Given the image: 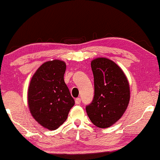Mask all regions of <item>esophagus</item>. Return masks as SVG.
Returning <instances> with one entry per match:
<instances>
[{
    "label": "esophagus",
    "mask_w": 160,
    "mask_h": 160,
    "mask_svg": "<svg viewBox=\"0 0 160 160\" xmlns=\"http://www.w3.org/2000/svg\"><path fill=\"white\" fill-rule=\"evenodd\" d=\"M80 102H81V99L80 98H77L75 99V103H76V104H80Z\"/></svg>",
    "instance_id": "34e87169"
}]
</instances>
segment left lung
Listing matches in <instances>:
<instances>
[{
  "instance_id": "obj_1",
  "label": "left lung",
  "mask_w": 160,
  "mask_h": 160,
  "mask_svg": "<svg viewBox=\"0 0 160 160\" xmlns=\"http://www.w3.org/2000/svg\"><path fill=\"white\" fill-rule=\"evenodd\" d=\"M95 95L86 106L88 117L95 126L108 128L121 118L130 100L129 83L123 71L107 58L91 62Z\"/></svg>"
}]
</instances>
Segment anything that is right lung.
<instances>
[{"mask_svg":"<svg viewBox=\"0 0 160 160\" xmlns=\"http://www.w3.org/2000/svg\"><path fill=\"white\" fill-rule=\"evenodd\" d=\"M65 70L62 60L44 62L33 75L28 89L29 111L38 123L49 130L63 124L74 105L64 80Z\"/></svg>","mask_w":160,"mask_h":160,"instance_id":"obj_1","label":"right lung"}]
</instances>
